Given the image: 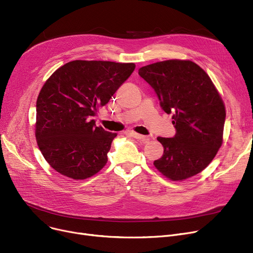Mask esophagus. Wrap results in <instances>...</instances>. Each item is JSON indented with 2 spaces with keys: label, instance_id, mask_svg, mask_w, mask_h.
Returning <instances> with one entry per match:
<instances>
[{
  "label": "esophagus",
  "instance_id": "esophagus-1",
  "mask_svg": "<svg viewBox=\"0 0 253 253\" xmlns=\"http://www.w3.org/2000/svg\"><path fill=\"white\" fill-rule=\"evenodd\" d=\"M130 135L132 136V137H134V138H136V139H138V140H141L142 142H148L149 140H150V138L148 137V136H145V135H141V134H139V133H136V132H134V131H132V132H130Z\"/></svg>",
  "mask_w": 253,
  "mask_h": 253
}]
</instances>
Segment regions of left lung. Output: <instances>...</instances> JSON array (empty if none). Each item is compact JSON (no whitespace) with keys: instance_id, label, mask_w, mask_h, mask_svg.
Listing matches in <instances>:
<instances>
[{"instance_id":"left-lung-1","label":"left lung","mask_w":253,"mask_h":253,"mask_svg":"<svg viewBox=\"0 0 253 253\" xmlns=\"http://www.w3.org/2000/svg\"><path fill=\"white\" fill-rule=\"evenodd\" d=\"M139 76L155 90L162 110L172 115L173 137H158L164 148L155 167L171 180L204 170L222 143L225 108L209 76L191 60L170 59L142 66Z\"/></svg>"}]
</instances>
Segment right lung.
Wrapping results in <instances>:
<instances>
[{"mask_svg":"<svg viewBox=\"0 0 253 253\" xmlns=\"http://www.w3.org/2000/svg\"><path fill=\"white\" fill-rule=\"evenodd\" d=\"M134 69V63L74 60L51 75L37 99L36 138L53 169L79 180L104 167L117 133L97 127L93 117Z\"/></svg>","mask_w":253,"mask_h":253,"instance_id":"add662e5","label":"right lung"}]
</instances>
